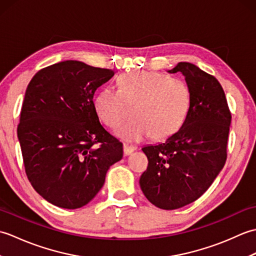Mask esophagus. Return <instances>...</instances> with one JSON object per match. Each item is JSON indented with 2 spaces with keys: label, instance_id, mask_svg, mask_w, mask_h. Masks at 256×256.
<instances>
[{
  "label": "esophagus",
  "instance_id": "esophagus-1",
  "mask_svg": "<svg viewBox=\"0 0 256 256\" xmlns=\"http://www.w3.org/2000/svg\"><path fill=\"white\" fill-rule=\"evenodd\" d=\"M135 150H136V148H135L134 146H131L128 144H123V153H124L125 156L132 154Z\"/></svg>",
  "mask_w": 256,
  "mask_h": 256
}]
</instances>
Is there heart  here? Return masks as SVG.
<instances>
[{"instance_id": "1", "label": "heart", "mask_w": 256, "mask_h": 256, "mask_svg": "<svg viewBox=\"0 0 256 256\" xmlns=\"http://www.w3.org/2000/svg\"><path fill=\"white\" fill-rule=\"evenodd\" d=\"M118 90L104 88L96 94V116L111 128H118L130 116L133 118L116 134L126 140L170 138L188 116L192 94L184 80L156 72H131L118 79Z\"/></svg>"}]
</instances>
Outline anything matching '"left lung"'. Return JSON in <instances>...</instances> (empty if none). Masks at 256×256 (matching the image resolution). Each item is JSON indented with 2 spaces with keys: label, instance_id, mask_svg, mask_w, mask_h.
Instances as JSON below:
<instances>
[{
  "label": "left lung",
  "instance_id": "1",
  "mask_svg": "<svg viewBox=\"0 0 256 256\" xmlns=\"http://www.w3.org/2000/svg\"><path fill=\"white\" fill-rule=\"evenodd\" d=\"M180 72L192 94L182 128L164 143L143 148L148 166L140 178L150 202L174 210L202 196L226 160L231 112L224 91L214 76L190 62L170 70Z\"/></svg>",
  "mask_w": 256,
  "mask_h": 256
}]
</instances>
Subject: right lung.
Segmentation results:
<instances>
[{"mask_svg": "<svg viewBox=\"0 0 256 256\" xmlns=\"http://www.w3.org/2000/svg\"><path fill=\"white\" fill-rule=\"evenodd\" d=\"M111 69L77 60L40 69L27 86L18 136L25 172L48 202L77 209L96 197L123 145L102 126L94 106L96 90Z\"/></svg>", "mask_w": 256, "mask_h": 256, "instance_id": "right-lung-1", "label": "right lung"}]
</instances>
